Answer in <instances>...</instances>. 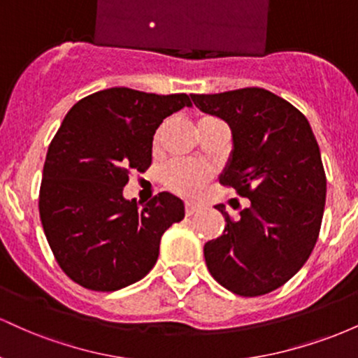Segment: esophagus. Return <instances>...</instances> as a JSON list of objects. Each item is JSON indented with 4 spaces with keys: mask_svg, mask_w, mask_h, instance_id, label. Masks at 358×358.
<instances>
[{
    "mask_svg": "<svg viewBox=\"0 0 358 358\" xmlns=\"http://www.w3.org/2000/svg\"><path fill=\"white\" fill-rule=\"evenodd\" d=\"M199 210H200V205L192 203V202H187V203H185V213H187V217L193 215V213L199 212Z\"/></svg>",
    "mask_w": 358,
    "mask_h": 358,
    "instance_id": "34e87169",
    "label": "esophagus"
}]
</instances>
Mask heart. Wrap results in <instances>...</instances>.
Here are the masks:
<instances>
[{"mask_svg":"<svg viewBox=\"0 0 358 358\" xmlns=\"http://www.w3.org/2000/svg\"><path fill=\"white\" fill-rule=\"evenodd\" d=\"M207 119V117H203ZM202 121V119H200ZM162 129H158L155 136V143H158ZM212 168L200 162H171L168 163L163 171V182L171 192L182 196H196L205 183L212 178Z\"/></svg>","mask_w":358,"mask_h":358,"instance_id":"b5f03b06","label":"heart"}]
</instances>
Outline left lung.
Wrapping results in <instances>:
<instances>
[{
  "mask_svg": "<svg viewBox=\"0 0 358 358\" xmlns=\"http://www.w3.org/2000/svg\"><path fill=\"white\" fill-rule=\"evenodd\" d=\"M193 104L224 119L234 150L220 183L249 199L224 234L203 248L219 285L239 296H262L289 281L310 257L322 227L327 176L305 114L266 89L193 94Z\"/></svg>",
  "mask_w": 358,
  "mask_h": 358,
  "instance_id": "1",
  "label": "left lung"
}]
</instances>
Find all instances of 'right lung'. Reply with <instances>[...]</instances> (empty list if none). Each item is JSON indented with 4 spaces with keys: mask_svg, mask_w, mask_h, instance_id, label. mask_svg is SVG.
<instances>
[{
    "mask_svg": "<svg viewBox=\"0 0 358 358\" xmlns=\"http://www.w3.org/2000/svg\"><path fill=\"white\" fill-rule=\"evenodd\" d=\"M185 106L187 94L113 87L67 113L45 158L38 210L53 256L77 285L117 291L153 269L162 236L185 217L183 202L162 192L139 207L122 188L150 168L156 129Z\"/></svg>",
    "mask_w": 358,
    "mask_h": 358,
    "instance_id": "right-lung-1",
    "label": "right lung"
}]
</instances>
